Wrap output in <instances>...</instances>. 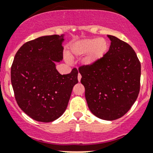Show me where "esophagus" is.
<instances>
[{"label": "esophagus", "mask_w": 153, "mask_h": 153, "mask_svg": "<svg viewBox=\"0 0 153 153\" xmlns=\"http://www.w3.org/2000/svg\"><path fill=\"white\" fill-rule=\"evenodd\" d=\"M81 75H80V74H78V81H79V82H80V81H81Z\"/></svg>", "instance_id": "obj_1"}]
</instances>
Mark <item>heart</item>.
I'll return each mask as SVG.
<instances>
[{
	"instance_id": "obj_1",
	"label": "heart",
	"mask_w": 153,
	"mask_h": 153,
	"mask_svg": "<svg viewBox=\"0 0 153 153\" xmlns=\"http://www.w3.org/2000/svg\"><path fill=\"white\" fill-rule=\"evenodd\" d=\"M108 51V43L103 38H88L71 44L69 56H81L86 54L83 59L85 65L91 66L102 59Z\"/></svg>"
}]
</instances>
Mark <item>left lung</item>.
Masks as SVG:
<instances>
[{"mask_svg":"<svg viewBox=\"0 0 153 153\" xmlns=\"http://www.w3.org/2000/svg\"><path fill=\"white\" fill-rule=\"evenodd\" d=\"M109 51L94 65L80 67L88 108L95 116L113 121L123 116L138 97L140 62L135 51L125 41L107 35Z\"/></svg>","mask_w":153,"mask_h":153,"instance_id":"1","label":"left lung"}]
</instances>
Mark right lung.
<instances>
[{
  "instance_id": "right-lung-1",
  "label": "right lung",
  "mask_w": 153,
  "mask_h": 153,
  "mask_svg": "<svg viewBox=\"0 0 153 153\" xmlns=\"http://www.w3.org/2000/svg\"><path fill=\"white\" fill-rule=\"evenodd\" d=\"M65 35L39 37L24 44L14 57L11 83L19 108L32 119L51 122L65 111L78 72L61 75L56 62L62 60Z\"/></svg>"
}]
</instances>
